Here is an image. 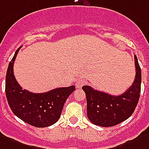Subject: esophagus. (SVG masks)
<instances>
[{"label": "esophagus", "instance_id": "34e87169", "mask_svg": "<svg viewBox=\"0 0 149 149\" xmlns=\"http://www.w3.org/2000/svg\"><path fill=\"white\" fill-rule=\"evenodd\" d=\"M84 84H85V81L84 80H77V82H76V87L77 88H81L84 85Z\"/></svg>", "mask_w": 149, "mask_h": 149}]
</instances>
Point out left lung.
Returning a JSON list of instances; mask_svg holds the SVG:
<instances>
[{"instance_id":"1","label":"left lung","mask_w":149,"mask_h":149,"mask_svg":"<svg viewBox=\"0 0 149 149\" xmlns=\"http://www.w3.org/2000/svg\"><path fill=\"white\" fill-rule=\"evenodd\" d=\"M136 76L132 85L120 95H111L83 86L87 99V114L93 124L102 127L114 126L128 119L136 108L140 98L141 71L134 55Z\"/></svg>"}]
</instances>
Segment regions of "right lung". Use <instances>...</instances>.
Instances as JSON below:
<instances>
[{"instance_id": "right-lung-1", "label": "right lung", "mask_w": 149, "mask_h": 149, "mask_svg": "<svg viewBox=\"0 0 149 149\" xmlns=\"http://www.w3.org/2000/svg\"><path fill=\"white\" fill-rule=\"evenodd\" d=\"M21 47L9 62L5 78V93L10 108L19 118L35 127L52 125L60 118L64 104L75 91L74 85L58 88L44 93H32L23 89L13 73V65Z\"/></svg>"}]
</instances>
